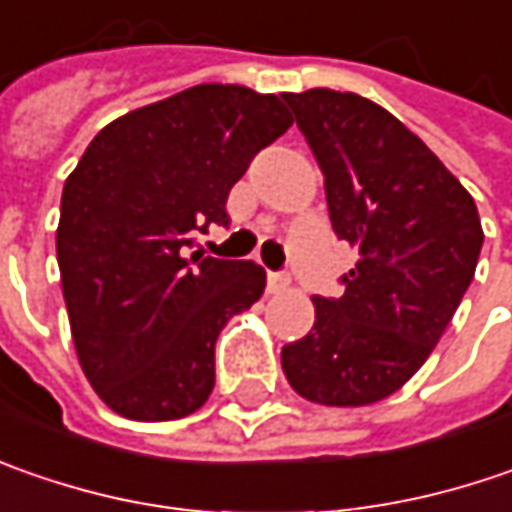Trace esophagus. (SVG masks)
<instances>
[{
  "label": "esophagus",
  "instance_id": "obj_1",
  "mask_svg": "<svg viewBox=\"0 0 512 512\" xmlns=\"http://www.w3.org/2000/svg\"><path fill=\"white\" fill-rule=\"evenodd\" d=\"M286 286H289L286 272H269V292H283Z\"/></svg>",
  "mask_w": 512,
  "mask_h": 512
}]
</instances>
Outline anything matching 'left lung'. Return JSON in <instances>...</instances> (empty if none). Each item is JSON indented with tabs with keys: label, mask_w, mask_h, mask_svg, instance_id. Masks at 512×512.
Returning <instances> with one entry per match:
<instances>
[{
	"label": "left lung",
	"mask_w": 512,
	"mask_h": 512,
	"mask_svg": "<svg viewBox=\"0 0 512 512\" xmlns=\"http://www.w3.org/2000/svg\"><path fill=\"white\" fill-rule=\"evenodd\" d=\"M323 171L335 234L358 249L341 298L315 295V326L283 346L292 389L364 407L401 389L453 321L484 243L467 189L410 128L358 94H280Z\"/></svg>",
	"instance_id": "obj_1"
}]
</instances>
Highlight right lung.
I'll use <instances>...</instances> for the list:
<instances>
[{
  "mask_svg": "<svg viewBox=\"0 0 512 512\" xmlns=\"http://www.w3.org/2000/svg\"><path fill=\"white\" fill-rule=\"evenodd\" d=\"M289 125L275 94L194 85L105 125L65 180L62 295L82 372L114 412L174 421L212 395L217 335L266 272L189 249L229 223L232 186Z\"/></svg>",
  "mask_w": 512,
  "mask_h": 512,
  "instance_id": "obj_1",
  "label": "right lung"
}]
</instances>
